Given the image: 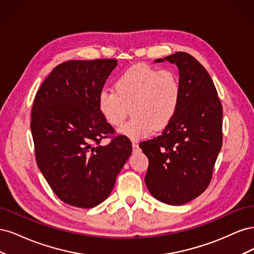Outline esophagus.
Listing matches in <instances>:
<instances>
[{"mask_svg": "<svg viewBox=\"0 0 254 254\" xmlns=\"http://www.w3.org/2000/svg\"><path fill=\"white\" fill-rule=\"evenodd\" d=\"M132 149H133V152H139L140 151L139 144L135 143V142H132Z\"/></svg>", "mask_w": 254, "mask_h": 254, "instance_id": "34e87169", "label": "esophagus"}]
</instances>
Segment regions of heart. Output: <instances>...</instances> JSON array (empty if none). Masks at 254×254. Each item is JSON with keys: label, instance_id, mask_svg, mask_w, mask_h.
<instances>
[{"label": "heart", "instance_id": "b5f03b06", "mask_svg": "<svg viewBox=\"0 0 254 254\" xmlns=\"http://www.w3.org/2000/svg\"><path fill=\"white\" fill-rule=\"evenodd\" d=\"M181 86L172 70H159L136 64L122 73L115 81V91L104 88L97 96L99 112L108 124L120 126L130 107L133 117L119 132L137 141L149 136L155 129L165 127L179 108Z\"/></svg>", "mask_w": 254, "mask_h": 254}]
</instances>
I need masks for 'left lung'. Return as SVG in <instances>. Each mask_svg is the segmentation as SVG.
<instances>
[{
    "mask_svg": "<svg viewBox=\"0 0 254 254\" xmlns=\"http://www.w3.org/2000/svg\"><path fill=\"white\" fill-rule=\"evenodd\" d=\"M179 70V108L161 135L140 144L149 165L145 183L159 201L181 205L209 187L222 144V107L211 76L188 53L155 60Z\"/></svg>",
    "mask_w": 254,
    "mask_h": 254,
    "instance_id": "8db88e82",
    "label": "left lung"
}]
</instances>
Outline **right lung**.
<instances>
[{
	"instance_id": "1",
	"label": "right lung",
	"mask_w": 254,
	"mask_h": 254,
	"mask_svg": "<svg viewBox=\"0 0 254 254\" xmlns=\"http://www.w3.org/2000/svg\"><path fill=\"white\" fill-rule=\"evenodd\" d=\"M118 65L115 59L70 60L57 65L38 90L32 110L37 165L64 202L89 209L109 197L131 155V142L118 135L97 106L99 91Z\"/></svg>"
}]
</instances>
